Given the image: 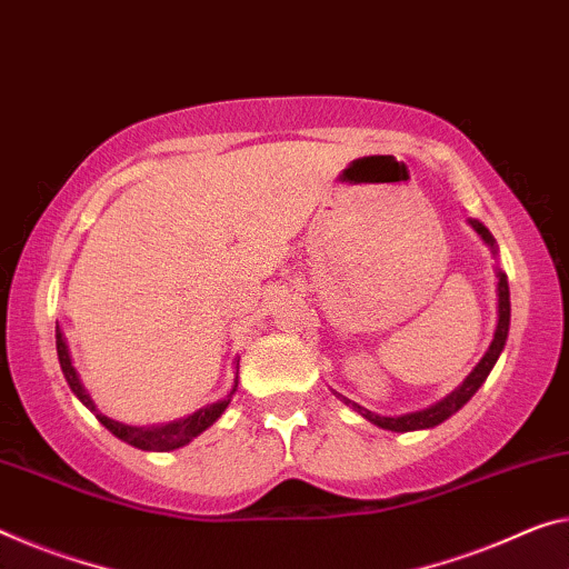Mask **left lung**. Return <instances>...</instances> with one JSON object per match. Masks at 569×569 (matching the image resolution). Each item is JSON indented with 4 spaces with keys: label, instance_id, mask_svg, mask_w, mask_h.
<instances>
[{
    "label": "left lung",
    "instance_id": "obj_1",
    "mask_svg": "<svg viewBox=\"0 0 569 569\" xmlns=\"http://www.w3.org/2000/svg\"><path fill=\"white\" fill-rule=\"evenodd\" d=\"M473 223V229L483 236V241L488 243V247L496 249L493 243V236L491 231L486 229L483 223L478 221H470ZM509 322H511V302H509V282H506V274L498 272V326H496V333H493V340L491 346H488L486 356L480 358V363L476 366L473 371H470V376L466 381L460 383V387L452 391V395L445 397L442 401H437V405H432L430 409H422V412H412V415H401V417H379L369 412V409H363L361 405H356V401L351 399H343L346 405H351L356 412H361L369 422L383 427V430H391V432H412V430H427V427H435L440 425L448 419L450 415H456L458 409L466 405V401L476 395V391L480 389V383H483L488 379V373H491V369L498 361V356H501L503 346H506V338H509Z\"/></svg>",
    "mask_w": 569,
    "mask_h": 569
}]
</instances>
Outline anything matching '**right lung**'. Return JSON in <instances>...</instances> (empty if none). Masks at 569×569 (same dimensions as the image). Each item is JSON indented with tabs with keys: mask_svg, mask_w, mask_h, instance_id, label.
Listing matches in <instances>:
<instances>
[{
	"mask_svg": "<svg viewBox=\"0 0 569 569\" xmlns=\"http://www.w3.org/2000/svg\"><path fill=\"white\" fill-rule=\"evenodd\" d=\"M56 348H58L60 369H63L66 381H68V387L73 389V395L81 399L86 407L91 409V412L96 415V419H99V422L107 427L111 435H117L119 440L134 445V448H139V450L168 452V450H174V448H182V445H188L190 440H193V437H198L200 432L208 430V427H211L216 419L223 415V409L229 407V401H231L233 391H236V389H231L229 399L216 401V405H211V407L198 409L196 415H190L186 419H178V422L160 425V427L121 425V422H117V419H109L107 415H101L99 409L93 407L91 397L86 395V389L81 387V381H78V376H76V369L71 366V356H68V348H66V340H63V333H60V328H56Z\"/></svg>",
	"mask_w": 569,
	"mask_h": 569,
	"instance_id": "obj_1",
	"label": "right lung"
}]
</instances>
